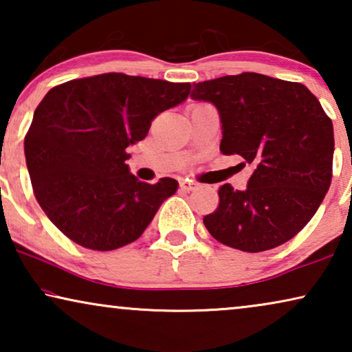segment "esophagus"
I'll list each match as a JSON object with an SVG mask.
<instances>
[{"label": "esophagus", "mask_w": 352, "mask_h": 352, "mask_svg": "<svg viewBox=\"0 0 352 352\" xmlns=\"http://www.w3.org/2000/svg\"><path fill=\"white\" fill-rule=\"evenodd\" d=\"M181 189H182V190H187V192H190V190H195V189H199V184H197V182H194V181L184 179V181H181Z\"/></svg>", "instance_id": "34e87169"}]
</instances>
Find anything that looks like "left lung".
<instances>
[{"label":"left lung","mask_w":352,"mask_h":352,"mask_svg":"<svg viewBox=\"0 0 352 352\" xmlns=\"http://www.w3.org/2000/svg\"><path fill=\"white\" fill-rule=\"evenodd\" d=\"M190 98L218 109L221 152L254 171L245 190L219 187L204 218L218 242L248 253L276 248L309 223L333 166V124L319 99L295 81L243 72L194 85Z\"/></svg>","instance_id":"8db88e82"}]
</instances>
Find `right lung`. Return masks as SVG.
I'll return each mask as SVG.
<instances>
[{
  "label": "right lung",
  "instance_id": "add662e5",
  "mask_svg": "<svg viewBox=\"0 0 352 352\" xmlns=\"http://www.w3.org/2000/svg\"><path fill=\"white\" fill-rule=\"evenodd\" d=\"M190 83L124 74L70 80L47 91L25 136L33 192L75 243L109 252L134 242L177 181L141 182L124 162L152 120L187 99Z\"/></svg>",
  "mask_w": 352,
  "mask_h": 352
}]
</instances>
